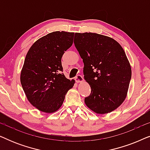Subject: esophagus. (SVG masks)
Wrapping results in <instances>:
<instances>
[{
  "label": "esophagus",
  "mask_w": 150,
  "mask_h": 150,
  "mask_svg": "<svg viewBox=\"0 0 150 150\" xmlns=\"http://www.w3.org/2000/svg\"><path fill=\"white\" fill-rule=\"evenodd\" d=\"M75 81L76 83H81V82H83L84 81V79L81 75L78 74L75 77Z\"/></svg>",
  "instance_id": "esophagus-1"
}]
</instances>
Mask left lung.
<instances>
[{"label":"left lung","instance_id":"1","mask_svg":"<svg viewBox=\"0 0 150 150\" xmlns=\"http://www.w3.org/2000/svg\"><path fill=\"white\" fill-rule=\"evenodd\" d=\"M74 40L91 89L86 105L98 114L115 110L126 98L132 75L124 49L112 38L93 33H76Z\"/></svg>","mask_w":150,"mask_h":150}]
</instances>
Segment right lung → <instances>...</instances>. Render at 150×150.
Segmentation results:
<instances>
[{
  "mask_svg": "<svg viewBox=\"0 0 150 150\" xmlns=\"http://www.w3.org/2000/svg\"><path fill=\"white\" fill-rule=\"evenodd\" d=\"M74 33L54 31L37 40L26 54L20 82L26 98L41 111H57L74 80L62 73L61 58L73 44Z\"/></svg>",
  "mask_w": 150,
  "mask_h": 150,
  "instance_id": "add662e5",
  "label": "right lung"
}]
</instances>
